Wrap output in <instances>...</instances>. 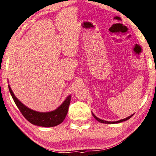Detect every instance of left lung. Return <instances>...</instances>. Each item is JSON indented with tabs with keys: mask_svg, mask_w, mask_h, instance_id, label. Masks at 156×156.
Returning <instances> with one entry per match:
<instances>
[{
	"mask_svg": "<svg viewBox=\"0 0 156 156\" xmlns=\"http://www.w3.org/2000/svg\"><path fill=\"white\" fill-rule=\"evenodd\" d=\"M92 115H93V117H94V118L95 119L97 120V121H98L99 122H100V123H108V124H114V123H118L123 122V121H125L128 120L129 119L131 118V117H132V116H133V115H132L131 116H129V117H127V118H126V119H121V120H119V121H104V120H102V119H100L98 118L94 114H93V112H92Z\"/></svg>",
	"mask_w": 156,
	"mask_h": 156,
	"instance_id": "1",
	"label": "left lung"
}]
</instances>
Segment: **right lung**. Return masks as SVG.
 Here are the masks:
<instances>
[{
  "label": "right lung",
  "mask_w": 156,
  "mask_h": 156,
  "mask_svg": "<svg viewBox=\"0 0 156 156\" xmlns=\"http://www.w3.org/2000/svg\"><path fill=\"white\" fill-rule=\"evenodd\" d=\"M9 90L12 98L16 103L20 111L27 120L33 125L41 127H54L63 122L68 112L69 106L71 101V95H69L63 103L58 108L48 112H39L33 110L25 106L14 95L9 85Z\"/></svg>",
  "instance_id": "obj_1"
}]
</instances>
